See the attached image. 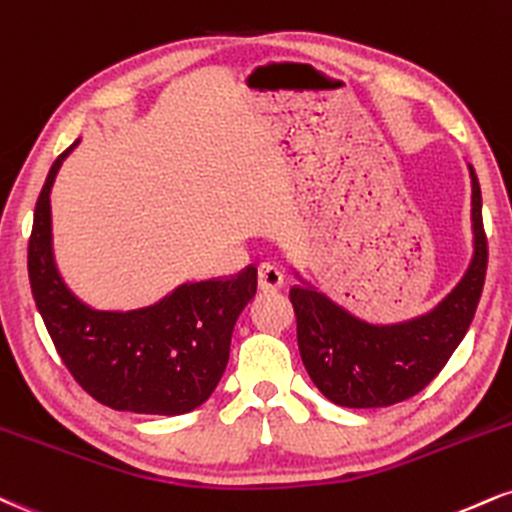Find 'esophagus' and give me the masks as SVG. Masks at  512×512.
<instances>
[{
  "mask_svg": "<svg viewBox=\"0 0 512 512\" xmlns=\"http://www.w3.org/2000/svg\"><path fill=\"white\" fill-rule=\"evenodd\" d=\"M281 286H283L281 269L276 267V264L262 262L260 267H257V288H260V291H279Z\"/></svg>",
  "mask_w": 512,
  "mask_h": 512,
  "instance_id": "obj_1",
  "label": "esophagus"
}]
</instances>
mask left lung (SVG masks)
<instances>
[{
  "mask_svg": "<svg viewBox=\"0 0 512 512\" xmlns=\"http://www.w3.org/2000/svg\"><path fill=\"white\" fill-rule=\"evenodd\" d=\"M472 260L463 279L424 315L367 322L305 279L291 288L298 348L315 386L341 408H389L420 393L441 372L470 329L486 276L482 190L472 164Z\"/></svg>",
  "mask_w": 512,
  "mask_h": 512,
  "instance_id": "obj_1",
  "label": "left lung"
}]
</instances>
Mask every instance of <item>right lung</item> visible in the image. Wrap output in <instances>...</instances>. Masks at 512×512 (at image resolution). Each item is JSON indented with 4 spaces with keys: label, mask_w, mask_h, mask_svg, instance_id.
<instances>
[{
    "label": "right lung",
    "mask_w": 512,
    "mask_h": 512,
    "mask_svg": "<svg viewBox=\"0 0 512 512\" xmlns=\"http://www.w3.org/2000/svg\"><path fill=\"white\" fill-rule=\"evenodd\" d=\"M78 143L52 164L35 205L28 276L42 322L73 379L102 405L166 417L200 408L229 362L233 326L255 298L257 269L233 279L186 281L135 310H100L80 300L54 260L49 200Z\"/></svg>",
    "instance_id": "add662e5"
}]
</instances>
